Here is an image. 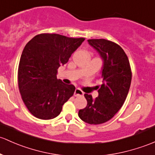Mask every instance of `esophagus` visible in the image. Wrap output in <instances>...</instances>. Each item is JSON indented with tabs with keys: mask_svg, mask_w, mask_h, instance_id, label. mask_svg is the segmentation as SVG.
<instances>
[{
	"mask_svg": "<svg viewBox=\"0 0 155 155\" xmlns=\"http://www.w3.org/2000/svg\"><path fill=\"white\" fill-rule=\"evenodd\" d=\"M84 95V92L80 88H76L75 90L74 96L75 97H82Z\"/></svg>",
	"mask_w": 155,
	"mask_h": 155,
	"instance_id": "obj_1",
	"label": "esophagus"
}]
</instances>
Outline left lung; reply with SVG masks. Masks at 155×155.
I'll use <instances>...</instances> for the list:
<instances>
[{
    "label": "left lung",
    "instance_id": "1",
    "mask_svg": "<svg viewBox=\"0 0 155 155\" xmlns=\"http://www.w3.org/2000/svg\"><path fill=\"white\" fill-rule=\"evenodd\" d=\"M88 44L102 58V83L98 97L84 94L87 105L79 110L81 120L91 125L105 123L112 118L124 103L131 82L129 61L124 50L114 42L105 39H89Z\"/></svg>",
    "mask_w": 155,
    "mask_h": 155
}]
</instances>
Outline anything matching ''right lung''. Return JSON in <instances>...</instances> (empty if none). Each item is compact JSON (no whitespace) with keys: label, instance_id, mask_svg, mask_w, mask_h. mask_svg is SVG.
I'll return each instance as SVG.
<instances>
[{"label":"right lung","instance_id":"right-lung-1","mask_svg":"<svg viewBox=\"0 0 155 155\" xmlns=\"http://www.w3.org/2000/svg\"><path fill=\"white\" fill-rule=\"evenodd\" d=\"M84 41V38L43 33L26 45L18 65V87L23 102L34 117L55 118L73 95L75 86L57 79V70L68 62Z\"/></svg>","mask_w":155,"mask_h":155}]
</instances>
